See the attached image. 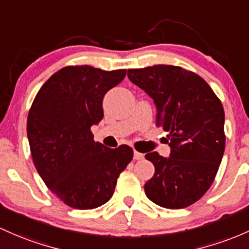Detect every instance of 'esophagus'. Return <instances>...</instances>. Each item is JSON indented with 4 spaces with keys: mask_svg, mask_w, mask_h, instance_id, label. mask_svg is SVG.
Wrapping results in <instances>:
<instances>
[{
    "mask_svg": "<svg viewBox=\"0 0 249 249\" xmlns=\"http://www.w3.org/2000/svg\"><path fill=\"white\" fill-rule=\"evenodd\" d=\"M133 158H135L136 160H143V158H144V155H143V154H141V152L136 151V150H135V152H133Z\"/></svg>",
    "mask_w": 249,
    "mask_h": 249,
    "instance_id": "34e87169",
    "label": "esophagus"
}]
</instances>
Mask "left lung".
<instances>
[{
    "label": "left lung",
    "instance_id": "obj_1",
    "mask_svg": "<svg viewBox=\"0 0 249 249\" xmlns=\"http://www.w3.org/2000/svg\"><path fill=\"white\" fill-rule=\"evenodd\" d=\"M133 84L157 106L156 125L168 131L170 157L149 152L155 175L144 184L150 201L182 209L197 202L214 182L226 146L225 111L204 79L179 66L127 70Z\"/></svg>",
    "mask_w": 249,
    "mask_h": 249
}]
</instances>
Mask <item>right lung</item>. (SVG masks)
<instances>
[{
	"label": "right lung",
	"mask_w": 249,
	"mask_h": 249,
	"mask_svg": "<svg viewBox=\"0 0 249 249\" xmlns=\"http://www.w3.org/2000/svg\"><path fill=\"white\" fill-rule=\"evenodd\" d=\"M125 75L126 70L66 66L42 85L29 108L33 162L48 189L71 208L105 204L132 160L129 145L106 147L95 143L91 131L104 117V95Z\"/></svg>",
	"instance_id": "right-lung-1"
}]
</instances>
